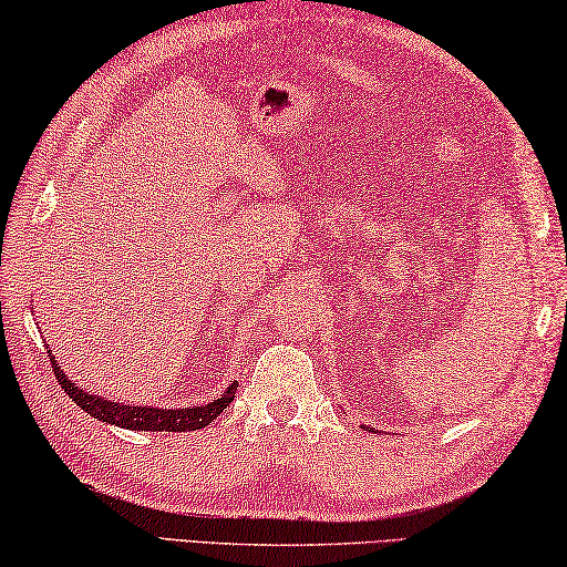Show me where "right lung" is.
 I'll return each mask as SVG.
<instances>
[{"label": "right lung", "mask_w": 567, "mask_h": 567, "mask_svg": "<svg viewBox=\"0 0 567 567\" xmlns=\"http://www.w3.org/2000/svg\"><path fill=\"white\" fill-rule=\"evenodd\" d=\"M52 361V371H55L58 383L65 389V393L73 399L80 409L87 411L90 416H95L97 421H105V424H115L123 429H133V431H194V429H204L209 426L219 413L235 401L237 393V383H231L224 396L212 401V403H202V406H192V409H154V406H121V403L105 401L101 396H93L83 389H78L73 381H68V375L60 371V365L55 358L50 355Z\"/></svg>", "instance_id": "right-lung-1"}]
</instances>
